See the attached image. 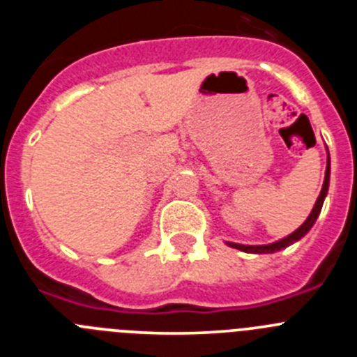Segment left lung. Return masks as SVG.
<instances>
[{
	"mask_svg": "<svg viewBox=\"0 0 357 357\" xmlns=\"http://www.w3.org/2000/svg\"><path fill=\"white\" fill-rule=\"evenodd\" d=\"M329 181H331V157H329V150H327V168H326V176H324L321 191L320 195H318L317 202H314V207L311 209V213H309L307 220H305V222L302 223L295 232H291V234L286 236V238L279 239V241L268 243V245H241V243H232V241H225V243L229 245V247L238 248V250L247 252V254H273V252H279L282 250V248L289 247V245H293V243H296L298 239L304 238L309 230H311V227L314 225L318 214H320L321 211V206H324V200H326L327 197V191H329Z\"/></svg>",
	"mask_w": 357,
	"mask_h": 357,
	"instance_id": "left-lung-1",
	"label": "left lung"
}]
</instances>
